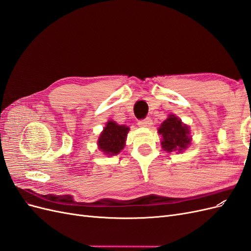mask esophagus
Returning a JSON list of instances; mask_svg holds the SVG:
<instances>
[{
  "instance_id": "esophagus-1",
  "label": "esophagus",
  "mask_w": 251,
  "mask_h": 251,
  "mask_svg": "<svg viewBox=\"0 0 251 251\" xmlns=\"http://www.w3.org/2000/svg\"><path fill=\"white\" fill-rule=\"evenodd\" d=\"M151 125H153V121H151V118H146L138 121V126L142 127H150Z\"/></svg>"
}]
</instances>
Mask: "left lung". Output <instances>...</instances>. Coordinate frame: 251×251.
<instances>
[{"instance_id": "obj_1", "label": "left lung", "mask_w": 251, "mask_h": 251, "mask_svg": "<svg viewBox=\"0 0 251 251\" xmlns=\"http://www.w3.org/2000/svg\"><path fill=\"white\" fill-rule=\"evenodd\" d=\"M158 133L162 136V149L169 153L174 151L181 153L191 144L192 137L188 126L173 114L161 124Z\"/></svg>"}]
</instances>
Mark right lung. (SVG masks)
Returning <instances> with one entry per match:
<instances>
[{"mask_svg": "<svg viewBox=\"0 0 251 251\" xmlns=\"http://www.w3.org/2000/svg\"><path fill=\"white\" fill-rule=\"evenodd\" d=\"M128 131L130 128L126 126H119L113 120L108 121L97 141L98 149L105 155H117L126 146Z\"/></svg>", "mask_w": 251, "mask_h": 251, "instance_id": "add662e5", "label": "right lung"}]
</instances>
